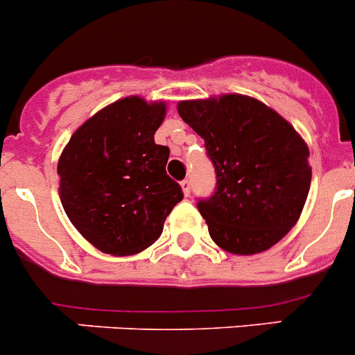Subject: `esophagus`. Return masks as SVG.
<instances>
[{"label":"esophagus","instance_id":"34e87169","mask_svg":"<svg viewBox=\"0 0 355 355\" xmlns=\"http://www.w3.org/2000/svg\"><path fill=\"white\" fill-rule=\"evenodd\" d=\"M180 185H182V191H184L185 196L191 194V191H192V182L189 180V178H184V180L180 182Z\"/></svg>","mask_w":355,"mask_h":355}]
</instances>
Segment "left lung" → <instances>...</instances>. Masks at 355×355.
I'll list each match as a JSON object with an SVG mask.
<instances>
[{
	"label": "left lung",
	"instance_id": "left-lung-1",
	"mask_svg": "<svg viewBox=\"0 0 355 355\" xmlns=\"http://www.w3.org/2000/svg\"><path fill=\"white\" fill-rule=\"evenodd\" d=\"M205 139L215 192L198 199L211 239L229 253L269 250L297 223L311 189L309 149L276 111L244 95L178 104Z\"/></svg>",
	"mask_w": 355,
	"mask_h": 355
}]
</instances>
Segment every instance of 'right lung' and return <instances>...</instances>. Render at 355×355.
<instances>
[{
	"label": "right lung",
	"instance_id": "1",
	"mask_svg": "<svg viewBox=\"0 0 355 355\" xmlns=\"http://www.w3.org/2000/svg\"><path fill=\"white\" fill-rule=\"evenodd\" d=\"M163 102H114L76 130L58 161L60 201L72 225L109 254L146 250L184 199L168 177L170 149L154 142Z\"/></svg>",
	"mask_w": 355,
	"mask_h": 355
}]
</instances>
